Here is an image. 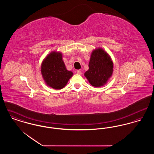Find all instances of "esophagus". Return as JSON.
<instances>
[{"label":"esophagus","instance_id":"1","mask_svg":"<svg viewBox=\"0 0 154 154\" xmlns=\"http://www.w3.org/2000/svg\"><path fill=\"white\" fill-rule=\"evenodd\" d=\"M76 72H77V73L78 74H80V75H81V74H82L80 70H77L76 71Z\"/></svg>","mask_w":154,"mask_h":154}]
</instances>
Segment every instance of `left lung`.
Instances as JSON below:
<instances>
[{
  "label": "left lung",
  "mask_w": 154,
  "mask_h": 154,
  "mask_svg": "<svg viewBox=\"0 0 154 154\" xmlns=\"http://www.w3.org/2000/svg\"><path fill=\"white\" fill-rule=\"evenodd\" d=\"M88 66L84 75L94 87L104 85L112 74L113 62L110 55L101 48L92 51Z\"/></svg>",
  "instance_id": "obj_1"
}]
</instances>
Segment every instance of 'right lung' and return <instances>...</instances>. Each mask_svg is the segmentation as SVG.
<instances>
[{
    "label": "right lung",
    "instance_id": "add662e5",
    "mask_svg": "<svg viewBox=\"0 0 154 154\" xmlns=\"http://www.w3.org/2000/svg\"><path fill=\"white\" fill-rule=\"evenodd\" d=\"M41 72L46 84L55 89L65 87L73 74L66 69L62 53L57 51L51 52L44 58Z\"/></svg>",
    "mask_w": 154,
    "mask_h": 154
}]
</instances>
